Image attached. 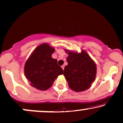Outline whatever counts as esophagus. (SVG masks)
I'll return each instance as SVG.
<instances>
[{"label":"esophagus","mask_w":123,"mask_h":123,"mask_svg":"<svg viewBox=\"0 0 123 123\" xmlns=\"http://www.w3.org/2000/svg\"><path fill=\"white\" fill-rule=\"evenodd\" d=\"M62 69H63V70H64V65L62 66Z\"/></svg>","instance_id":"1"}]
</instances>
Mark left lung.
Returning a JSON list of instances; mask_svg holds the SVG:
<instances>
[{
  "label": "left lung",
  "mask_w": 123,
  "mask_h": 123,
  "mask_svg": "<svg viewBox=\"0 0 123 123\" xmlns=\"http://www.w3.org/2000/svg\"><path fill=\"white\" fill-rule=\"evenodd\" d=\"M68 53L67 66L64 75L71 90L80 92L87 90L96 79L97 67L95 62L85 50L81 53L65 50Z\"/></svg>",
  "instance_id": "8db88e82"
}]
</instances>
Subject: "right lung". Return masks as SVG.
I'll return each instance as SVG.
<instances>
[{"label":"right lung","mask_w":123,"mask_h":123,"mask_svg":"<svg viewBox=\"0 0 123 123\" xmlns=\"http://www.w3.org/2000/svg\"><path fill=\"white\" fill-rule=\"evenodd\" d=\"M55 49L44 43L34 49L25 64V76L33 87L40 90L50 88L63 70L52 57Z\"/></svg>","instance_id":"add662e5"}]
</instances>
